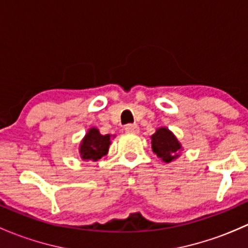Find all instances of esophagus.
<instances>
[{"mask_svg": "<svg viewBox=\"0 0 248 248\" xmlns=\"http://www.w3.org/2000/svg\"><path fill=\"white\" fill-rule=\"evenodd\" d=\"M124 131L129 133H139V126L137 124H128L124 126Z\"/></svg>", "mask_w": 248, "mask_h": 248, "instance_id": "obj_1", "label": "esophagus"}]
</instances>
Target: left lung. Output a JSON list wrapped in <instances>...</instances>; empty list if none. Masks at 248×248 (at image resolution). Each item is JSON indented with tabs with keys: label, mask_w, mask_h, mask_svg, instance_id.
Wrapping results in <instances>:
<instances>
[{
	"label": "left lung",
	"mask_w": 248,
	"mask_h": 248,
	"mask_svg": "<svg viewBox=\"0 0 248 248\" xmlns=\"http://www.w3.org/2000/svg\"><path fill=\"white\" fill-rule=\"evenodd\" d=\"M152 151L166 163H170L180 156L181 144L166 127H161L151 136Z\"/></svg>",
	"instance_id": "8db88e82"
}]
</instances>
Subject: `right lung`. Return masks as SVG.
I'll list each match as a JSON object with an SVG mask.
<instances>
[{
    "instance_id": "add662e5",
    "label": "right lung",
    "mask_w": 248,
    "mask_h": 248,
    "mask_svg": "<svg viewBox=\"0 0 248 248\" xmlns=\"http://www.w3.org/2000/svg\"><path fill=\"white\" fill-rule=\"evenodd\" d=\"M110 134L102 136L96 127H92L87 131L86 136L80 142V157L84 161H98L108 154L110 144Z\"/></svg>"
}]
</instances>
